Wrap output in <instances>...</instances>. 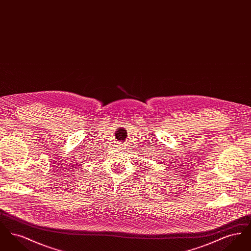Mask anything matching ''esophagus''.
I'll return each mask as SVG.
<instances>
[{
  "mask_svg": "<svg viewBox=\"0 0 251 251\" xmlns=\"http://www.w3.org/2000/svg\"><path fill=\"white\" fill-rule=\"evenodd\" d=\"M117 147H118V148H119L120 150H122V149H124V148H125V146H124L123 144L120 143V142L118 143V145H117Z\"/></svg>",
  "mask_w": 251,
  "mask_h": 251,
  "instance_id": "1",
  "label": "esophagus"
}]
</instances>
